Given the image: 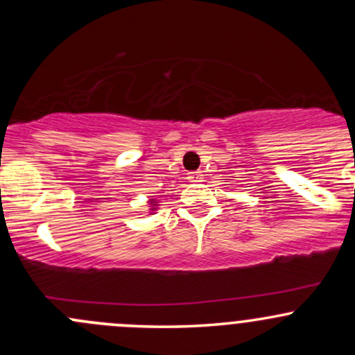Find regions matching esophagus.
<instances>
[{"label": "esophagus", "instance_id": "1", "mask_svg": "<svg viewBox=\"0 0 355 355\" xmlns=\"http://www.w3.org/2000/svg\"><path fill=\"white\" fill-rule=\"evenodd\" d=\"M191 180L192 182H202V173H200V171H194V173H191Z\"/></svg>", "mask_w": 355, "mask_h": 355}]
</instances>
